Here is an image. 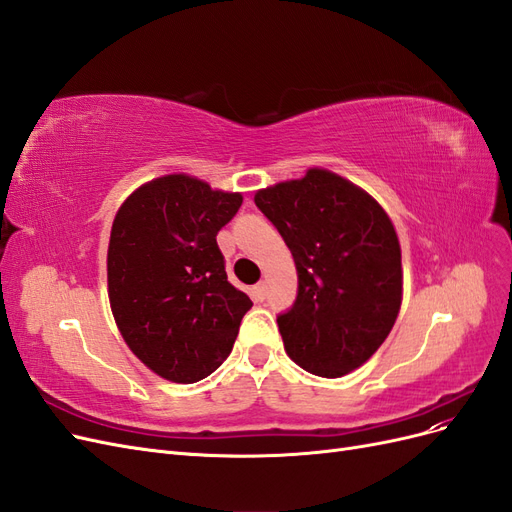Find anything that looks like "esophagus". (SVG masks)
Returning <instances> with one entry per match:
<instances>
[{"instance_id":"esophagus-1","label":"esophagus","mask_w":512,"mask_h":512,"mask_svg":"<svg viewBox=\"0 0 512 512\" xmlns=\"http://www.w3.org/2000/svg\"><path fill=\"white\" fill-rule=\"evenodd\" d=\"M252 299L256 301V303H262L267 299V286H265V282H260V284H256L254 288H252Z\"/></svg>"}]
</instances>
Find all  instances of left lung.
Returning a JSON list of instances; mask_svg holds the SVG:
<instances>
[{
	"label": "left lung",
	"mask_w": 512,
	"mask_h": 512,
	"mask_svg": "<svg viewBox=\"0 0 512 512\" xmlns=\"http://www.w3.org/2000/svg\"><path fill=\"white\" fill-rule=\"evenodd\" d=\"M299 275L297 299L277 316L286 352L309 374L361 367L391 333L401 305V250L384 209L322 168L254 196Z\"/></svg>",
	"instance_id": "obj_1"
}]
</instances>
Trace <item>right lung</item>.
I'll use <instances>...</instances> for the list:
<instances>
[{"instance_id":"obj_1","label":"right lung","mask_w":512,"mask_h":512,"mask_svg":"<svg viewBox=\"0 0 512 512\" xmlns=\"http://www.w3.org/2000/svg\"><path fill=\"white\" fill-rule=\"evenodd\" d=\"M241 203V194L168 175L141 185L115 215L106 260L113 316L130 350L170 382L213 374L252 307L228 282L215 241Z\"/></svg>"}]
</instances>
